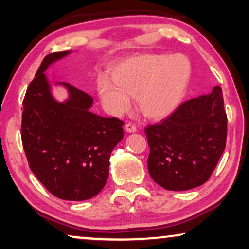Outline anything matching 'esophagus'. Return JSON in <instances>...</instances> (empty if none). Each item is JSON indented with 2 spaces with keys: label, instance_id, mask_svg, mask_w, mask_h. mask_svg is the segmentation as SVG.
Wrapping results in <instances>:
<instances>
[{
  "label": "esophagus",
  "instance_id": "esophagus-1",
  "mask_svg": "<svg viewBox=\"0 0 249 249\" xmlns=\"http://www.w3.org/2000/svg\"><path fill=\"white\" fill-rule=\"evenodd\" d=\"M125 131L127 132H136L137 131V128H136V125L134 124H131V122H128L127 124H125Z\"/></svg>",
  "mask_w": 249,
  "mask_h": 249
}]
</instances>
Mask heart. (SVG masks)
I'll return each mask as SVG.
<instances>
[{
  "instance_id": "1",
  "label": "heart",
  "mask_w": 249,
  "mask_h": 249,
  "mask_svg": "<svg viewBox=\"0 0 249 249\" xmlns=\"http://www.w3.org/2000/svg\"><path fill=\"white\" fill-rule=\"evenodd\" d=\"M189 77L190 67L185 57L147 55L122 63L112 72L114 84L101 80L98 90L111 113H124L130 107L128 96H131L145 117L161 119L180 104Z\"/></svg>"
}]
</instances>
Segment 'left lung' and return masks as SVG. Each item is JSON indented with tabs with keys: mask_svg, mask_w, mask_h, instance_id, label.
Instances as JSON below:
<instances>
[{
	"mask_svg": "<svg viewBox=\"0 0 249 249\" xmlns=\"http://www.w3.org/2000/svg\"><path fill=\"white\" fill-rule=\"evenodd\" d=\"M228 119L222 88L183 102L145 128L148 172L168 190H188L210 179L226 148Z\"/></svg>",
	"mask_w": 249,
	"mask_h": 249,
	"instance_id": "left-lung-1",
	"label": "left lung"
}]
</instances>
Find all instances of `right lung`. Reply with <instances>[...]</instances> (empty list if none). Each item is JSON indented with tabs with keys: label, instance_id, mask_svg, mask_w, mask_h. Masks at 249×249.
Segmentation results:
<instances>
[{
	"label": "right lung",
	"instance_id": "add662e5",
	"mask_svg": "<svg viewBox=\"0 0 249 249\" xmlns=\"http://www.w3.org/2000/svg\"><path fill=\"white\" fill-rule=\"evenodd\" d=\"M69 51L44 57L22 102L21 141L29 168L57 198L89 199L108 178L111 152L124 138V121L89 112L93 97L63 83L70 98L52 97L44 71Z\"/></svg>",
	"mask_w": 249,
	"mask_h": 249
}]
</instances>
